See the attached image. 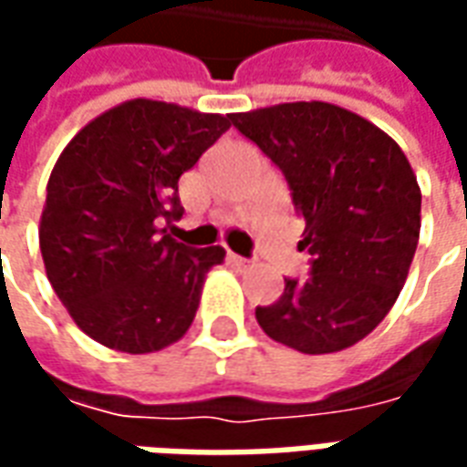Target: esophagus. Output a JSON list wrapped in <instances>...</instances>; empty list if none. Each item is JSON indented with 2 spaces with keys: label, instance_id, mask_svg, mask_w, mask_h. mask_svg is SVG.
<instances>
[{
  "label": "esophagus",
  "instance_id": "esophagus-1",
  "mask_svg": "<svg viewBox=\"0 0 467 467\" xmlns=\"http://www.w3.org/2000/svg\"><path fill=\"white\" fill-rule=\"evenodd\" d=\"M227 260H230V265H234V267H240V270L253 267V260H244V257H240V254H234V253L227 254Z\"/></svg>",
  "mask_w": 467,
  "mask_h": 467
}]
</instances>
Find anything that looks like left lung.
Listing matches in <instances>:
<instances>
[{
	"mask_svg": "<svg viewBox=\"0 0 467 467\" xmlns=\"http://www.w3.org/2000/svg\"><path fill=\"white\" fill-rule=\"evenodd\" d=\"M280 170L303 214L305 283L254 317L275 343L305 355L360 343L390 313L420 237V187L398 142L345 107L285 102L233 115Z\"/></svg>",
	"mask_w": 467,
	"mask_h": 467,
	"instance_id": "left-lung-1",
	"label": "left lung"
}]
</instances>
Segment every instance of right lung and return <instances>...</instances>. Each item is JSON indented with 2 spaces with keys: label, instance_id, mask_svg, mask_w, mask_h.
Returning a JSON list of instances; mask_svg holds the SVG:
<instances>
[{
  "label": "right lung",
  "instance_id": "right-lung-1",
  "mask_svg": "<svg viewBox=\"0 0 467 467\" xmlns=\"http://www.w3.org/2000/svg\"><path fill=\"white\" fill-rule=\"evenodd\" d=\"M230 124L233 115L140 97L95 117L59 154L39 250L57 297L99 345L144 355L190 330L224 250L184 247L167 224L184 213L180 177Z\"/></svg>",
  "mask_w": 467,
  "mask_h": 467
}]
</instances>
